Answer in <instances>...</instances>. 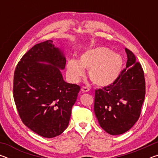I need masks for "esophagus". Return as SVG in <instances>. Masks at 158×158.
I'll list each match as a JSON object with an SVG mask.
<instances>
[{"label":"esophagus","instance_id":"esophagus-1","mask_svg":"<svg viewBox=\"0 0 158 158\" xmlns=\"http://www.w3.org/2000/svg\"><path fill=\"white\" fill-rule=\"evenodd\" d=\"M81 90L82 92H84V93H86V92H89V90H90V89H89V88H88V87L83 86V87L81 88Z\"/></svg>","mask_w":158,"mask_h":158}]
</instances>
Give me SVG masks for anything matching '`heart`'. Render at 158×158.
Returning a JSON list of instances; mask_svg holds the SVG:
<instances>
[{
  "label": "heart",
  "mask_w": 158,
  "mask_h": 158,
  "mask_svg": "<svg viewBox=\"0 0 158 158\" xmlns=\"http://www.w3.org/2000/svg\"><path fill=\"white\" fill-rule=\"evenodd\" d=\"M123 65L121 56L111 52L108 48L97 47L82 53L79 61L70 60L67 64V73L73 82H78L89 69L90 79L99 86L113 84L118 77Z\"/></svg>",
  "instance_id": "obj_1"
}]
</instances>
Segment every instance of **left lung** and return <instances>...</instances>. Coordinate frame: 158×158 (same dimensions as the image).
Returning <instances> with one entry per match:
<instances>
[{
    "label": "left lung",
    "instance_id": "obj_1",
    "mask_svg": "<svg viewBox=\"0 0 158 158\" xmlns=\"http://www.w3.org/2000/svg\"><path fill=\"white\" fill-rule=\"evenodd\" d=\"M126 68L113 84L95 90L94 111L100 127L111 135H121L138 121L145 98L143 70L127 48Z\"/></svg>",
    "mask_w": 158,
    "mask_h": 158
}]
</instances>
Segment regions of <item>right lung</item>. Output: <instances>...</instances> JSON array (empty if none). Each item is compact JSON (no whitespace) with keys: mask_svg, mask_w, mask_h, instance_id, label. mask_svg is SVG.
<instances>
[{"mask_svg":"<svg viewBox=\"0 0 158 158\" xmlns=\"http://www.w3.org/2000/svg\"><path fill=\"white\" fill-rule=\"evenodd\" d=\"M65 63L63 52L47 40L28 50L15 68L13 96L19 115L26 126L45 138L68 127L80 90L63 80L60 69Z\"/></svg>","mask_w":158,"mask_h":158,"instance_id":"1","label":"right lung"}]
</instances>
